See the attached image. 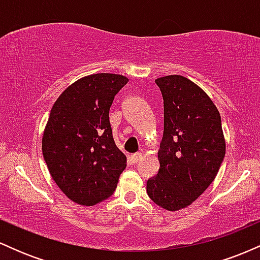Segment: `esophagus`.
Listing matches in <instances>:
<instances>
[{
    "label": "esophagus",
    "instance_id": "34e87169",
    "mask_svg": "<svg viewBox=\"0 0 260 260\" xmlns=\"http://www.w3.org/2000/svg\"><path fill=\"white\" fill-rule=\"evenodd\" d=\"M140 159H142V154L140 153H136V154L131 155V161H132V164L138 162Z\"/></svg>",
    "mask_w": 260,
    "mask_h": 260
}]
</instances>
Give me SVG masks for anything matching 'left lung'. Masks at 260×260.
Returning <instances> with one entry per match:
<instances>
[{
	"label": "left lung",
	"instance_id": "obj_1",
	"mask_svg": "<svg viewBox=\"0 0 260 260\" xmlns=\"http://www.w3.org/2000/svg\"><path fill=\"white\" fill-rule=\"evenodd\" d=\"M164 100L160 169L148 196L166 210L192 204L210 186L225 157L221 117L203 89L182 76L155 80Z\"/></svg>",
	"mask_w": 260,
	"mask_h": 260
}]
</instances>
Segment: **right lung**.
<instances>
[{"label": "right lung", "mask_w": 260, "mask_h": 260, "mask_svg": "<svg viewBox=\"0 0 260 260\" xmlns=\"http://www.w3.org/2000/svg\"><path fill=\"white\" fill-rule=\"evenodd\" d=\"M121 74L98 73L59 95L43 137V155L53 181L71 201L95 205L115 192L127 159L113 142L110 107L127 84Z\"/></svg>", "instance_id": "right-lung-1"}]
</instances>
